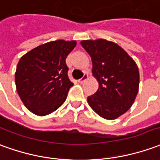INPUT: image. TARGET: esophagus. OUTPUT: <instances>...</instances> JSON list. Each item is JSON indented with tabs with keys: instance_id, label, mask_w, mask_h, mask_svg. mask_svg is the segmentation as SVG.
Wrapping results in <instances>:
<instances>
[{
	"instance_id": "1",
	"label": "esophagus",
	"mask_w": 160,
	"mask_h": 160,
	"mask_svg": "<svg viewBox=\"0 0 160 160\" xmlns=\"http://www.w3.org/2000/svg\"><path fill=\"white\" fill-rule=\"evenodd\" d=\"M88 79V75L87 74V73H85V74H84V76L82 77L81 79H80V80H78V82H79V83H83L84 81H85V80H87Z\"/></svg>"
}]
</instances>
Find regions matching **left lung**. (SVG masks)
Wrapping results in <instances>:
<instances>
[{
	"mask_svg": "<svg viewBox=\"0 0 160 160\" xmlns=\"http://www.w3.org/2000/svg\"><path fill=\"white\" fill-rule=\"evenodd\" d=\"M80 44L91 57L92 73L99 83L95 93L88 97V105L104 119L119 118L130 109L138 94V66L115 42L98 39Z\"/></svg>",
	"mask_w": 160,
	"mask_h": 160,
	"instance_id": "left-lung-1",
	"label": "left lung"
}]
</instances>
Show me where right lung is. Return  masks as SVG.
Instances as JSON below:
<instances>
[{
	"label": "right lung",
	"instance_id": "obj_1",
	"mask_svg": "<svg viewBox=\"0 0 160 160\" xmlns=\"http://www.w3.org/2000/svg\"><path fill=\"white\" fill-rule=\"evenodd\" d=\"M75 41H50L30 50L20 59L14 80L22 103L31 112L46 116L56 111L73 84L68 76L66 58Z\"/></svg>",
	"mask_w": 160,
	"mask_h": 160
}]
</instances>
